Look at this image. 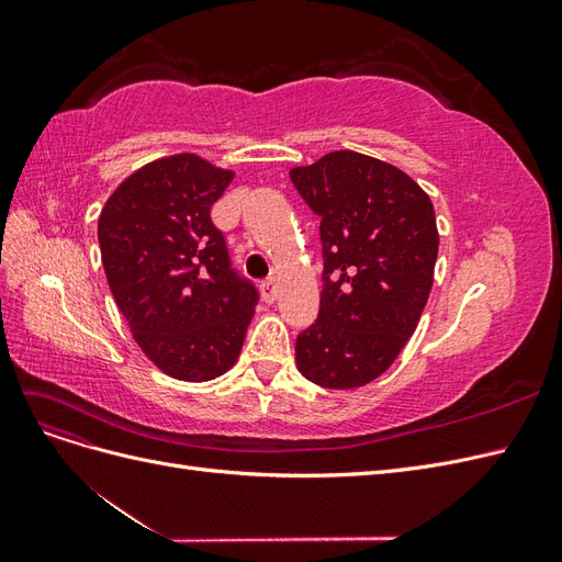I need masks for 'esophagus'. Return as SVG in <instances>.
Masks as SVG:
<instances>
[{
	"mask_svg": "<svg viewBox=\"0 0 562 562\" xmlns=\"http://www.w3.org/2000/svg\"><path fill=\"white\" fill-rule=\"evenodd\" d=\"M262 300L265 302H274L277 297H279V283H277V279H267V281H262Z\"/></svg>",
	"mask_w": 562,
	"mask_h": 562,
	"instance_id": "esophagus-1",
	"label": "esophagus"
}]
</instances>
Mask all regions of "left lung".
Returning a JSON list of instances; mask_svg holds the SVG:
<instances>
[{"label":"left lung","instance_id":"1","mask_svg":"<svg viewBox=\"0 0 562 562\" xmlns=\"http://www.w3.org/2000/svg\"><path fill=\"white\" fill-rule=\"evenodd\" d=\"M291 180L321 217L318 318L297 335V368L326 389L380 378L429 300L438 232L431 199L396 166L330 151Z\"/></svg>","mask_w":562,"mask_h":562}]
</instances>
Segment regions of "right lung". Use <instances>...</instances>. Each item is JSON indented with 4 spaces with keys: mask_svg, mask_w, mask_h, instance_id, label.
Returning <instances> with one entry per match:
<instances>
[{
    "mask_svg": "<svg viewBox=\"0 0 562 562\" xmlns=\"http://www.w3.org/2000/svg\"><path fill=\"white\" fill-rule=\"evenodd\" d=\"M232 178L196 155L151 161L116 187L98 220L116 307L149 361L176 380L229 370L260 300L211 220Z\"/></svg>",
    "mask_w": 562,
    "mask_h": 562,
    "instance_id": "obj_1",
    "label": "right lung"
}]
</instances>
